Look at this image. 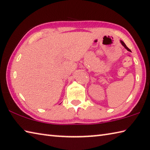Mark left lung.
<instances>
[{
    "instance_id": "left-lung-1",
    "label": "left lung",
    "mask_w": 150,
    "mask_h": 150,
    "mask_svg": "<svg viewBox=\"0 0 150 150\" xmlns=\"http://www.w3.org/2000/svg\"><path fill=\"white\" fill-rule=\"evenodd\" d=\"M120 42H121V43H122V45H123V46L124 47V48L126 49L128 51H130V52H131V50L126 46V45H125V44L124 43V42H123V41H122V40H120Z\"/></svg>"
}]
</instances>
